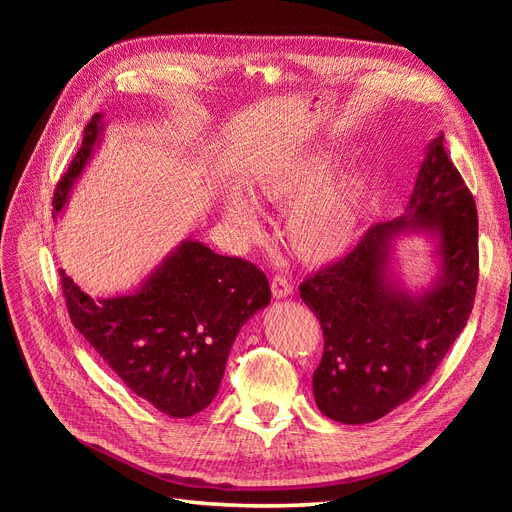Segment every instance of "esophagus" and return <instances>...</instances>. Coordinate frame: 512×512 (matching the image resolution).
<instances>
[{"label":"esophagus","instance_id":"obj_1","mask_svg":"<svg viewBox=\"0 0 512 512\" xmlns=\"http://www.w3.org/2000/svg\"><path fill=\"white\" fill-rule=\"evenodd\" d=\"M271 292L275 299H284V297H288V294H292V284L288 277L280 275V273L273 275L271 277Z\"/></svg>","mask_w":512,"mask_h":512}]
</instances>
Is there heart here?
<instances>
[{"mask_svg":"<svg viewBox=\"0 0 512 512\" xmlns=\"http://www.w3.org/2000/svg\"><path fill=\"white\" fill-rule=\"evenodd\" d=\"M333 173V162L324 156H312L292 164H275L262 170L252 181L254 198L267 203H297L307 198ZM363 181L350 177L324 188L290 213L286 235L290 247L307 262H327L344 254L359 224ZM228 220L241 226L247 235L258 232V218L252 205L237 192L224 196Z\"/></svg>","mask_w":512,"mask_h":512,"instance_id":"obj_1","label":"heart"}]
</instances>
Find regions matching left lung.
<instances>
[{
  "mask_svg": "<svg viewBox=\"0 0 512 512\" xmlns=\"http://www.w3.org/2000/svg\"><path fill=\"white\" fill-rule=\"evenodd\" d=\"M406 227H431L441 237L443 277L423 298H410L385 277L390 239ZM476 284V203L440 134L427 149L406 213L371 226L346 256L299 286L324 335L314 371L320 412L361 425L408 401L468 324Z\"/></svg>",
  "mask_w": 512,
  "mask_h": 512,
  "instance_id": "left-lung-1",
  "label": "left lung"
}]
</instances>
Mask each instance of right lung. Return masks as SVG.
Here are the masks:
<instances>
[{"label":"right lung","instance_id":"obj_1","mask_svg":"<svg viewBox=\"0 0 512 512\" xmlns=\"http://www.w3.org/2000/svg\"><path fill=\"white\" fill-rule=\"evenodd\" d=\"M100 119L91 117L57 181L55 211L89 160ZM59 273L68 316L89 346L132 393L175 418L211 404L243 322L271 301L267 275L250 260L220 256L198 241H185L141 290L123 297L94 299Z\"/></svg>","mask_w":512,"mask_h":512}]
</instances>
